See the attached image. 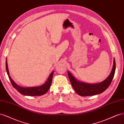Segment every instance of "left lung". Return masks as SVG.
I'll use <instances>...</instances> for the list:
<instances>
[{
    "instance_id": "8db88e82",
    "label": "left lung",
    "mask_w": 124,
    "mask_h": 124,
    "mask_svg": "<svg viewBox=\"0 0 124 124\" xmlns=\"http://www.w3.org/2000/svg\"><path fill=\"white\" fill-rule=\"evenodd\" d=\"M115 69L116 64L114 58L112 69L109 76L103 81L94 84L85 83L78 80L71 75L69 71H68V75L71 85L76 92L81 96H89L101 94L109 87L113 78Z\"/></svg>"
}]
</instances>
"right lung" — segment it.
<instances>
[{"mask_svg":"<svg viewBox=\"0 0 124 124\" xmlns=\"http://www.w3.org/2000/svg\"><path fill=\"white\" fill-rule=\"evenodd\" d=\"M6 67L7 74L8 75L9 78L12 83V85L13 86L16 90L23 95L31 96H41L46 94L47 93V92L48 91L49 89L50 88L51 84L52 79H53L54 71H53V72L49 75L46 82L44 84H43L42 85L33 87H23L18 85L16 83L10 76L8 66L7 58L6 59Z\"/></svg>","mask_w":124,"mask_h":124,"instance_id":"right-lung-1","label":"right lung"}]
</instances>
